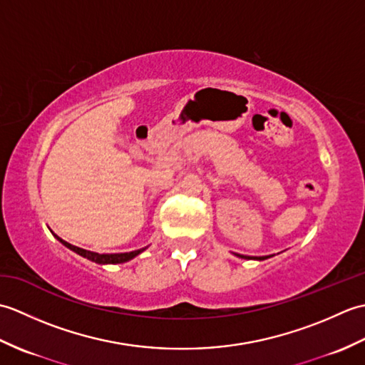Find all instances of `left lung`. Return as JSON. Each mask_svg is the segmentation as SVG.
<instances>
[{
  "instance_id": "obj_1",
  "label": "left lung",
  "mask_w": 365,
  "mask_h": 365,
  "mask_svg": "<svg viewBox=\"0 0 365 365\" xmlns=\"http://www.w3.org/2000/svg\"><path fill=\"white\" fill-rule=\"evenodd\" d=\"M237 255L242 259H255V260H265L269 257V255H263V257H250V255H242V254H237Z\"/></svg>"
}]
</instances>
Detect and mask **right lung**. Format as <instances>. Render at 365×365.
<instances>
[{
    "label": "right lung",
    "instance_id": "1",
    "mask_svg": "<svg viewBox=\"0 0 365 365\" xmlns=\"http://www.w3.org/2000/svg\"><path fill=\"white\" fill-rule=\"evenodd\" d=\"M56 237L61 243H63L66 247H68V250L80 254L81 257L88 259L91 262H96V263H100V265H106V263H123V262H128L133 257H136L138 254H141L145 247H143V250H136V251H131V252H120V254H98V252H92V251H86L83 250V247H78V246H73L71 243L64 242L63 238H59L58 235Z\"/></svg>",
    "mask_w": 365,
    "mask_h": 365
}]
</instances>
